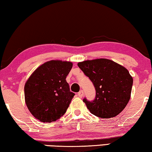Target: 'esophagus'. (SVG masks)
I'll list each match as a JSON object with an SVG mask.
<instances>
[{
    "instance_id": "esophagus-1",
    "label": "esophagus",
    "mask_w": 152,
    "mask_h": 152,
    "mask_svg": "<svg viewBox=\"0 0 152 152\" xmlns=\"http://www.w3.org/2000/svg\"><path fill=\"white\" fill-rule=\"evenodd\" d=\"M78 97H80V98H82V97L84 96L83 91H82V90L80 91L78 93Z\"/></svg>"
}]
</instances>
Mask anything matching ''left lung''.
Wrapping results in <instances>:
<instances>
[{
    "instance_id": "obj_1",
    "label": "left lung",
    "mask_w": 152,
    "mask_h": 152,
    "mask_svg": "<svg viewBox=\"0 0 152 152\" xmlns=\"http://www.w3.org/2000/svg\"><path fill=\"white\" fill-rule=\"evenodd\" d=\"M78 66L96 89L94 100L83 99L91 113L104 119L119 115L128 104L132 91L133 79L128 70L106 58L85 61Z\"/></svg>"
}]
</instances>
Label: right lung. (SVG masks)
I'll use <instances>...</instances> for the list:
<instances>
[{
  "label": "right lung",
  "instance_id": "obj_1",
  "mask_svg": "<svg viewBox=\"0 0 152 152\" xmlns=\"http://www.w3.org/2000/svg\"><path fill=\"white\" fill-rule=\"evenodd\" d=\"M72 63L52 60L37 67L24 86L28 109L36 119L50 123L60 118L69 107L74 94L69 90L67 76Z\"/></svg>",
  "mask_w": 152,
  "mask_h": 152
}]
</instances>
